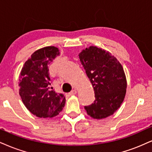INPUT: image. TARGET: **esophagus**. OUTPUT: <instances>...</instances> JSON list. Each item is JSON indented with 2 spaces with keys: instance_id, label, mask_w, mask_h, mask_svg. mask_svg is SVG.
<instances>
[{
  "instance_id": "obj_1",
  "label": "esophagus",
  "mask_w": 152,
  "mask_h": 152,
  "mask_svg": "<svg viewBox=\"0 0 152 152\" xmlns=\"http://www.w3.org/2000/svg\"><path fill=\"white\" fill-rule=\"evenodd\" d=\"M77 94L76 89H73V90H72L70 93H69V94H70V95H75V94Z\"/></svg>"
}]
</instances>
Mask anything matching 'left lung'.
Instances as JSON below:
<instances>
[{
  "label": "left lung",
  "instance_id": "obj_1",
  "mask_svg": "<svg viewBox=\"0 0 152 152\" xmlns=\"http://www.w3.org/2000/svg\"><path fill=\"white\" fill-rule=\"evenodd\" d=\"M79 56L95 94L93 104L85 106L87 114L96 119L113 115L126 93V77L121 64L109 52L96 46L83 50Z\"/></svg>",
  "mask_w": 152,
  "mask_h": 152
}]
</instances>
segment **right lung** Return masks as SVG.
Wrapping results in <instances>:
<instances>
[{
  "label": "right lung",
  "instance_id": "right-lung-1",
  "mask_svg": "<svg viewBox=\"0 0 152 152\" xmlns=\"http://www.w3.org/2000/svg\"><path fill=\"white\" fill-rule=\"evenodd\" d=\"M59 50L47 46L35 51L22 67L20 76V95L31 113L39 118H50L63 110L65 98L50 87L48 65L58 56Z\"/></svg>",
  "mask_w": 152,
  "mask_h": 152
}]
</instances>
